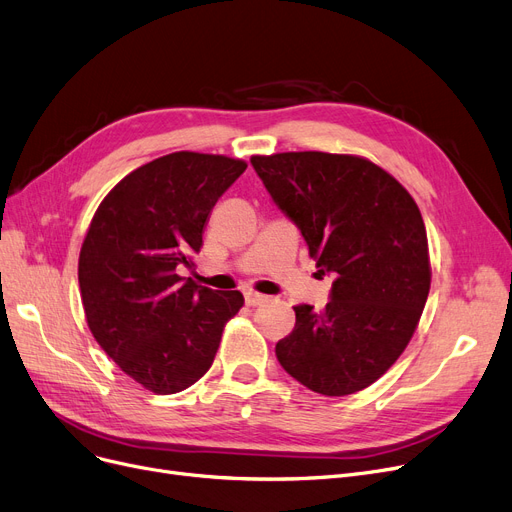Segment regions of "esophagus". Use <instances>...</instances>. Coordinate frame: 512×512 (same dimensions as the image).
Instances as JSON below:
<instances>
[{"instance_id": "34e87169", "label": "esophagus", "mask_w": 512, "mask_h": 512, "mask_svg": "<svg viewBox=\"0 0 512 512\" xmlns=\"http://www.w3.org/2000/svg\"><path fill=\"white\" fill-rule=\"evenodd\" d=\"M244 301H247V305L255 307V305H261V303L268 301V295H261L257 291H247V293H244Z\"/></svg>"}]
</instances>
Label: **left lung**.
<instances>
[{
    "label": "left lung",
    "mask_w": 512,
    "mask_h": 512,
    "mask_svg": "<svg viewBox=\"0 0 512 512\" xmlns=\"http://www.w3.org/2000/svg\"><path fill=\"white\" fill-rule=\"evenodd\" d=\"M276 205L301 230L330 301L295 307L276 343L282 368L307 389L343 397L370 387L408 347L431 288L425 221L391 173L355 154H253Z\"/></svg>",
    "instance_id": "1"
}]
</instances>
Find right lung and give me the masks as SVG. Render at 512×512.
Segmentation results:
<instances>
[{
	"label": "right lung",
	"instance_id": "right-lung-1",
	"mask_svg": "<svg viewBox=\"0 0 512 512\" xmlns=\"http://www.w3.org/2000/svg\"><path fill=\"white\" fill-rule=\"evenodd\" d=\"M244 169L242 159L224 154H165L104 196L83 238L87 326L108 358L157 395L201 379L244 305L238 291H211L177 274L201 251L211 209Z\"/></svg>",
	"mask_w": 512,
	"mask_h": 512
}]
</instances>
